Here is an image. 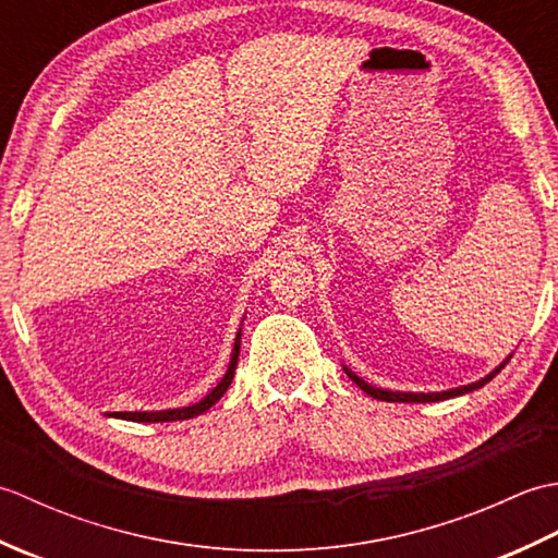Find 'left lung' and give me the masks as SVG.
<instances>
[{
	"mask_svg": "<svg viewBox=\"0 0 558 558\" xmlns=\"http://www.w3.org/2000/svg\"><path fill=\"white\" fill-rule=\"evenodd\" d=\"M506 364H508V360L499 366V369H494L489 376H484L482 381H477V384L460 386V388H453V390H444V393H400V390H384V388H374V386H369L366 381H362V378L357 374H352L350 369H345V372H348V376L352 378V381L364 390L366 396H372L376 400H386V402H436V400L456 398V396H462V393H470V390H475V388H482L484 384H489L492 378L499 374Z\"/></svg>",
	"mask_w": 558,
	"mask_h": 558,
	"instance_id": "left-lung-1",
	"label": "left lung"
}]
</instances>
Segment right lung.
<instances>
[{"mask_svg":"<svg viewBox=\"0 0 558 558\" xmlns=\"http://www.w3.org/2000/svg\"><path fill=\"white\" fill-rule=\"evenodd\" d=\"M240 340H242V333H236V338H234V350H232V360H230L228 372H225V376H222V381H220L216 388H213L204 400H198L196 405L177 408V410H162V412H114V417L132 420V422H177V420H192V417H196V414L206 412L208 408L216 405V402L222 398L225 390H228L230 384H232L234 369H236V360H240Z\"/></svg>","mask_w":558,"mask_h":558,"instance_id":"1","label":"right lung"}]
</instances>
